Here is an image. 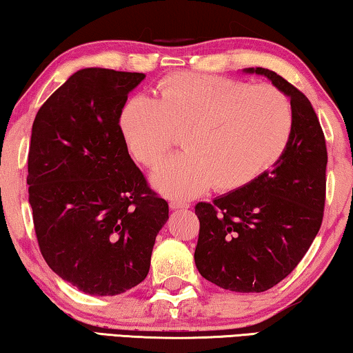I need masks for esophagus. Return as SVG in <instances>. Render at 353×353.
I'll use <instances>...</instances> for the list:
<instances>
[{
    "mask_svg": "<svg viewBox=\"0 0 353 353\" xmlns=\"http://www.w3.org/2000/svg\"><path fill=\"white\" fill-rule=\"evenodd\" d=\"M170 208L172 210H186L189 208V203L184 202V200H170Z\"/></svg>",
    "mask_w": 353,
    "mask_h": 353,
    "instance_id": "34e87169",
    "label": "esophagus"
}]
</instances>
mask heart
<instances>
[{"label":"heart","instance_id":"heart-1","mask_svg":"<svg viewBox=\"0 0 353 353\" xmlns=\"http://www.w3.org/2000/svg\"><path fill=\"white\" fill-rule=\"evenodd\" d=\"M120 128L135 161L158 167L181 134L184 153L154 172L169 197H194L213 184L236 191L257 180L284 154L294 129L287 97L273 86H251L203 74H173L153 97L124 105Z\"/></svg>","mask_w":353,"mask_h":353}]
</instances>
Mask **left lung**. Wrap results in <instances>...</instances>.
<instances>
[{
  "instance_id": "obj_1",
  "label": "left lung",
  "mask_w": 353,
  "mask_h": 353,
  "mask_svg": "<svg viewBox=\"0 0 353 353\" xmlns=\"http://www.w3.org/2000/svg\"><path fill=\"white\" fill-rule=\"evenodd\" d=\"M243 72L263 75L289 97L294 129L273 169L211 203L195 205L200 232L194 260L210 283L259 294L294 271L321 229L328 156L321 123L301 91L270 69Z\"/></svg>"
}]
</instances>
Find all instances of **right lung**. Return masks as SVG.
<instances>
[{
	"label": "right lung",
	"mask_w": 353,
	"mask_h": 353,
	"mask_svg": "<svg viewBox=\"0 0 353 353\" xmlns=\"http://www.w3.org/2000/svg\"><path fill=\"white\" fill-rule=\"evenodd\" d=\"M143 79L80 69L32 123L26 183L37 243L48 267L88 295L113 296L142 283L169 219L120 128L128 94Z\"/></svg>",
	"instance_id": "1"
}]
</instances>
